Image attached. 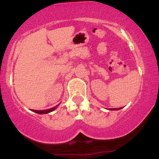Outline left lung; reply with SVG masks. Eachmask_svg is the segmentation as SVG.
I'll return each mask as SVG.
<instances>
[{
    "mask_svg": "<svg viewBox=\"0 0 159 159\" xmlns=\"http://www.w3.org/2000/svg\"><path fill=\"white\" fill-rule=\"evenodd\" d=\"M120 108H114V109H117V110H118V109H120Z\"/></svg>",
    "mask_w": 159,
    "mask_h": 159,
    "instance_id": "obj_1",
    "label": "left lung"
}]
</instances>
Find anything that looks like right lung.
Returning a JSON list of instances; mask_svg holds the SVG:
<instances>
[{"label":"right lung","instance_id":"obj_1","mask_svg":"<svg viewBox=\"0 0 159 159\" xmlns=\"http://www.w3.org/2000/svg\"><path fill=\"white\" fill-rule=\"evenodd\" d=\"M57 105H56L55 107L50 108V109L42 110V111H37V110H33V111L34 112H36V113H38V114H48V113H49V112H51V111H53L54 110H55L56 108H57Z\"/></svg>","mask_w":159,"mask_h":159}]
</instances>
